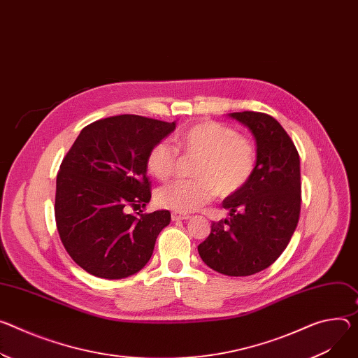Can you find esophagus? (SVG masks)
<instances>
[{"mask_svg":"<svg viewBox=\"0 0 358 358\" xmlns=\"http://www.w3.org/2000/svg\"><path fill=\"white\" fill-rule=\"evenodd\" d=\"M171 218H173V221H182V220H188L189 218V215L188 214H182V213H173L171 214Z\"/></svg>","mask_w":358,"mask_h":358,"instance_id":"esophagus-1","label":"esophagus"}]
</instances>
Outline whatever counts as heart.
Here are the masks:
<instances>
[{
  "mask_svg": "<svg viewBox=\"0 0 358 358\" xmlns=\"http://www.w3.org/2000/svg\"><path fill=\"white\" fill-rule=\"evenodd\" d=\"M177 148L199 157L192 176L196 180L174 181L157 191V203L176 213H189L213 200L243 189L255 171L254 143L234 128L203 121L176 137ZM147 170L159 181L169 180L177 166V150L166 141L155 143L147 154Z\"/></svg>",
  "mask_w": 358,
  "mask_h": 358,
  "instance_id": "heart-1",
  "label": "heart"
}]
</instances>
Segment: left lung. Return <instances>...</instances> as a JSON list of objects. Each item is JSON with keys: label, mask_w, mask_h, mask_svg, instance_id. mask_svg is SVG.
Returning a JSON list of instances; mask_svg holds the SVG:
<instances>
[{"label": "left lung", "mask_w": 358, "mask_h": 358, "mask_svg": "<svg viewBox=\"0 0 358 358\" xmlns=\"http://www.w3.org/2000/svg\"><path fill=\"white\" fill-rule=\"evenodd\" d=\"M229 117L254 136L255 171L243 189L225 197L222 207L230 217L211 224L199 254L220 274L245 277L270 267L294 234L301 208L300 157L275 118L254 111Z\"/></svg>", "instance_id": "1"}]
</instances>
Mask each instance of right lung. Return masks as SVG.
<instances>
[{"mask_svg":"<svg viewBox=\"0 0 358 358\" xmlns=\"http://www.w3.org/2000/svg\"><path fill=\"white\" fill-rule=\"evenodd\" d=\"M174 129L176 121L115 115L84 127L64 157L57 176V229L70 257L87 273L120 280L148 263L171 214H128V207L150 203L147 154Z\"/></svg>","mask_w":358,"mask_h":358,"instance_id":"right-lung-1","label":"right lung"}]
</instances>
